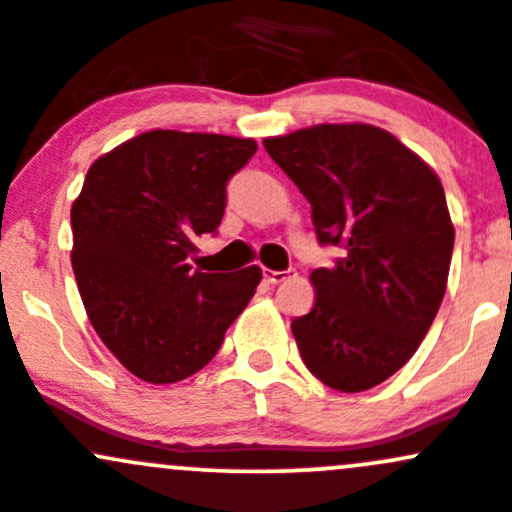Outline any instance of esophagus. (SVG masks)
Segmentation results:
<instances>
[{
	"label": "esophagus",
	"mask_w": 512,
	"mask_h": 512,
	"mask_svg": "<svg viewBox=\"0 0 512 512\" xmlns=\"http://www.w3.org/2000/svg\"><path fill=\"white\" fill-rule=\"evenodd\" d=\"M289 274L292 272H274V270H265V282L267 284H279V282H284V279H289Z\"/></svg>",
	"instance_id": "obj_1"
}]
</instances>
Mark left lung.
<instances>
[{
    "instance_id": "8db88e82",
    "label": "left lung",
    "mask_w": 512,
    "mask_h": 512,
    "mask_svg": "<svg viewBox=\"0 0 512 512\" xmlns=\"http://www.w3.org/2000/svg\"><path fill=\"white\" fill-rule=\"evenodd\" d=\"M262 144L311 203L321 245L346 250L311 272L316 301L292 321L301 360L333 390H370L412 358L444 299L454 225L439 176L373 125Z\"/></svg>"
}]
</instances>
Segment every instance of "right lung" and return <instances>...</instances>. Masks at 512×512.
<instances>
[{"label": "right lung", "mask_w": 512, "mask_h": 512, "mask_svg": "<svg viewBox=\"0 0 512 512\" xmlns=\"http://www.w3.org/2000/svg\"><path fill=\"white\" fill-rule=\"evenodd\" d=\"M255 152V139L152 129L88 169L71 208L75 282L102 343L144 383H179L211 363L260 284L257 265H188Z\"/></svg>", "instance_id": "1"}]
</instances>
